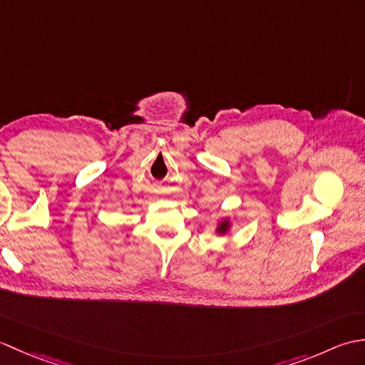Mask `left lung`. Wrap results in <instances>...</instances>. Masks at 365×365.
<instances>
[{"label": "left lung", "mask_w": 365, "mask_h": 365, "mask_svg": "<svg viewBox=\"0 0 365 365\" xmlns=\"http://www.w3.org/2000/svg\"><path fill=\"white\" fill-rule=\"evenodd\" d=\"M229 229H230V221H229L227 218H224V220L218 224V227H216V232H218L220 235H224V234H227Z\"/></svg>", "instance_id": "8db88e82"}]
</instances>
